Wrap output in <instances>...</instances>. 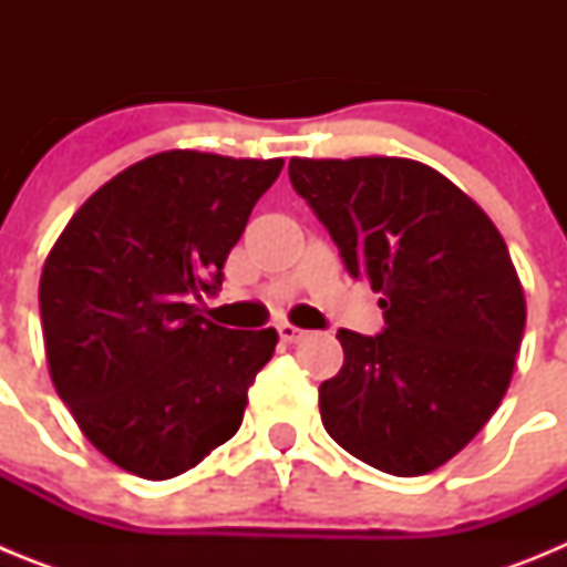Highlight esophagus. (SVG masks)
Wrapping results in <instances>:
<instances>
[{
	"label": "esophagus",
	"mask_w": 567,
	"mask_h": 567,
	"mask_svg": "<svg viewBox=\"0 0 567 567\" xmlns=\"http://www.w3.org/2000/svg\"><path fill=\"white\" fill-rule=\"evenodd\" d=\"M278 334H280V340H284V343H298L300 338H303V329H298V327H292V323H278Z\"/></svg>",
	"instance_id": "1"
}]
</instances>
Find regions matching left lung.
Masks as SVG:
<instances>
[{
  "mask_svg": "<svg viewBox=\"0 0 567 567\" xmlns=\"http://www.w3.org/2000/svg\"><path fill=\"white\" fill-rule=\"evenodd\" d=\"M289 182L352 278L380 292V334L340 329L343 369L320 383L329 437L420 477L463 452L508 392L525 292L499 229L412 158H292Z\"/></svg>",
  "mask_w": 567,
  "mask_h": 567,
  "instance_id": "left-lung-1",
  "label": "left lung"
}]
</instances>
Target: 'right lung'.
Listing matches in <instances>:
<instances>
[{
    "instance_id": "right-lung-1",
    "label": "right lung",
    "mask_w": 567,
    "mask_h": 567,
    "mask_svg": "<svg viewBox=\"0 0 567 567\" xmlns=\"http://www.w3.org/2000/svg\"><path fill=\"white\" fill-rule=\"evenodd\" d=\"M284 158L167 150L122 169L70 218L39 280L50 380L84 437L144 480L178 477L238 432L275 329L195 307Z\"/></svg>"
}]
</instances>
